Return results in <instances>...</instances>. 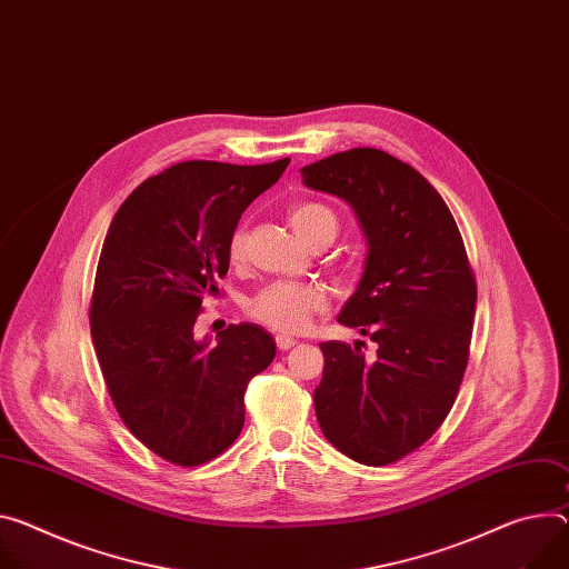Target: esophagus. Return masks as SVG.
Wrapping results in <instances>:
<instances>
[{"label": "esophagus", "instance_id": "obj_1", "mask_svg": "<svg viewBox=\"0 0 569 569\" xmlns=\"http://www.w3.org/2000/svg\"><path fill=\"white\" fill-rule=\"evenodd\" d=\"M297 345V340H292L290 336H277V347L281 349V351H288V349H292Z\"/></svg>", "mask_w": 569, "mask_h": 569}]
</instances>
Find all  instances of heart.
Masks as SVG:
<instances>
[{"label":"heart","instance_id":"heart-1","mask_svg":"<svg viewBox=\"0 0 569 569\" xmlns=\"http://www.w3.org/2000/svg\"><path fill=\"white\" fill-rule=\"evenodd\" d=\"M290 224L308 244L331 242L340 231L338 213L325 201H299L290 209ZM247 251V231L236 229L229 240V258L231 263H240ZM327 308V295L318 286L292 283V281H274L258 290L249 303L247 316L277 333L290 336L299 333L313 316L322 313Z\"/></svg>","mask_w":569,"mask_h":569}]
</instances>
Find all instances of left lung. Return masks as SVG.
Instances as JSON below:
<instances>
[{"label": "left lung", "mask_w": 569, "mask_h": 569, "mask_svg": "<svg viewBox=\"0 0 569 569\" xmlns=\"http://www.w3.org/2000/svg\"><path fill=\"white\" fill-rule=\"evenodd\" d=\"M308 188L342 197L366 231V272L338 322L375 342H322L316 416L356 462H397L445 422L470 358L477 279L436 188L375 147L299 170Z\"/></svg>", "instance_id": "obj_1"}]
</instances>
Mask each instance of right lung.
Listing matches in <instances>:
<instances>
[{
  "label": "right lung",
  "instance_id": "1",
  "mask_svg": "<svg viewBox=\"0 0 569 569\" xmlns=\"http://www.w3.org/2000/svg\"><path fill=\"white\" fill-rule=\"evenodd\" d=\"M288 163H177L124 199L101 247L90 299L101 377L127 429L181 468L236 442L247 383L274 358L258 325H229L216 347L192 329L201 301L220 295L242 211Z\"/></svg>",
  "mask_w": 569,
  "mask_h": 569
}]
</instances>
